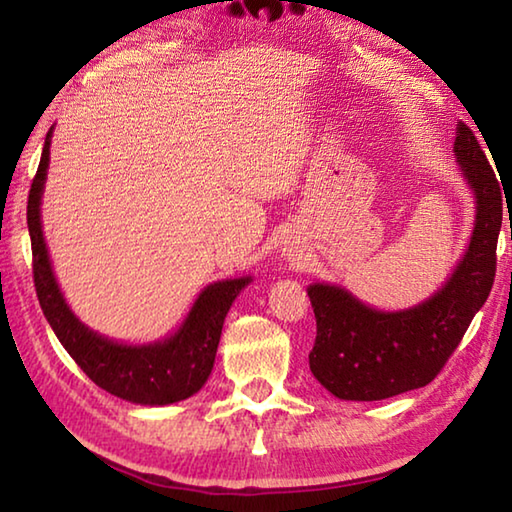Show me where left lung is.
<instances>
[{"label": "left lung", "mask_w": 512, "mask_h": 512, "mask_svg": "<svg viewBox=\"0 0 512 512\" xmlns=\"http://www.w3.org/2000/svg\"><path fill=\"white\" fill-rule=\"evenodd\" d=\"M454 155L476 196V221L463 262L436 296L386 314L334 284L307 289L316 314L309 368L341 400L375 402L427 386L490 296L504 212L501 187L479 140L463 121L456 126Z\"/></svg>", "instance_id": "1"}]
</instances>
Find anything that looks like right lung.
<instances>
[{"label":"right lung","mask_w":512,"mask_h":512,"mask_svg":"<svg viewBox=\"0 0 512 512\" xmlns=\"http://www.w3.org/2000/svg\"><path fill=\"white\" fill-rule=\"evenodd\" d=\"M51 131L31 183L27 203V223L33 253V284L51 329L79 368L94 384L121 400L162 406L187 400L203 388L210 377L216 348H219L225 314L250 277L214 282L207 287L189 311L187 320L169 339L151 345H124L103 339L85 327L69 311L63 293L51 271L45 237L40 223V198L49 167Z\"/></svg>","instance_id":"1"}]
</instances>
